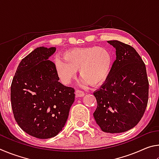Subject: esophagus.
<instances>
[{
    "instance_id": "esophagus-1",
    "label": "esophagus",
    "mask_w": 159,
    "mask_h": 159,
    "mask_svg": "<svg viewBox=\"0 0 159 159\" xmlns=\"http://www.w3.org/2000/svg\"><path fill=\"white\" fill-rule=\"evenodd\" d=\"M76 97H79V98H81V97H83L85 95V93L83 91L78 90L76 91Z\"/></svg>"
}]
</instances>
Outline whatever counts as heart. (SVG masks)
<instances>
[{
    "label": "heart",
    "instance_id": "obj_1",
    "mask_svg": "<svg viewBox=\"0 0 159 159\" xmlns=\"http://www.w3.org/2000/svg\"><path fill=\"white\" fill-rule=\"evenodd\" d=\"M112 55L103 47L73 48L63 54V59L55 60V68L64 84L71 82L79 69L83 84L96 86L108 78L112 67Z\"/></svg>",
    "mask_w": 159,
    "mask_h": 159
}]
</instances>
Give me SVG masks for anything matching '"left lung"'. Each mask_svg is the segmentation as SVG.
I'll return each instance as SVG.
<instances>
[{"instance_id":"8db88e82","label":"left lung","mask_w":159,"mask_h":159,"mask_svg":"<svg viewBox=\"0 0 159 159\" xmlns=\"http://www.w3.org/2000/svg\"><path fill=\"white\" fill-rule=\"evenodd\" d=\"M107 42L116 48V59L108 78L93 93L98 102L93 116L104 133H120L134 128L143 116L149 81L144 61L133 47Z\"/></svg>"}]
</instances>
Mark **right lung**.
<instances>
[{"instance_id": "right-lung-1", "label": "right lung", "mask_w": 159, "mask_h": 159, "mask_svg": "<svg viewBox=\"0 0 159 159\" xmlns=\"http://www.w3.org/2000/svg\"><path fill=\"white\" fill-rule=\"evenodd\" d=\"M56 48L39 47L22 59L11 84V104L19 126L30 135L48 139L62 130L75 99L74 89L58 80L49 60Z\"/></svg>"}]
</instances>
